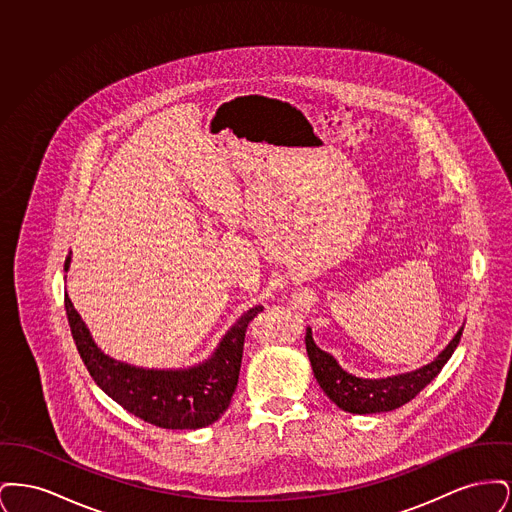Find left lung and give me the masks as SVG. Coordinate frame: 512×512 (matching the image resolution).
I'll return each instance as SVG.
<instances>
[{
    "instance_id": "8db88e82",
    "label": "left lung",
    "mask_w": 512,
    "mask_h": 512,
    "mask_svg": "<svg viewBox=\"0 0 512 512\" xmlns=\"http://www.w3.org/2000/svg\"><path fill=\"white\" fill-rule=\"evenodd\" d=\"M463 330L464 326L430 365L384 380H363L347 374L330 353L318 349L311 328H307L305 345L318 386L341 411L353 414L388 413L409 403L438 376L439 370L457 349Z\"/></svg>"
}]
</instances>
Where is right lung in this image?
Returning a JSON list of instances; mask_svg holds the SVG:
<instances>
[{
	"mask_svg": "<svg viewBox=\"0 0 512 512\" xmlns=\"http://www.w3.org/2000/svg\"><path fill=\"white\" fill-rule=\"evenodd\" d=\"M71 257L65 261L69 268ZM65 309L80 359L90 376L128 413L167 430H197L219 420L238 386L247 326L263 307H253L220 341L215 355L190 370H144L105 357L90 338L65 293Z\"/></svg>",
	"mask_w": 512,
	"mask_h": 512,
	"instance_id": "add662e5",
	"label": "right lung"
}]
</instances>
